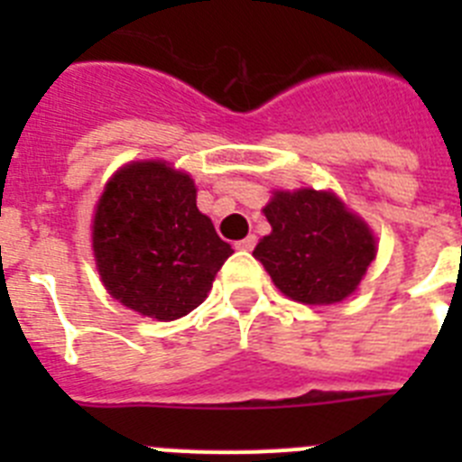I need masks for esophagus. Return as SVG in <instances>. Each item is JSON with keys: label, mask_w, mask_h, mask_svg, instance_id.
<instances>
[{"label": "esophagus", "mask_w": 462, "mask_h": 462, "mask_svg": "<svg viewBox=\"0 0 462 462\" xmlns=\"http://www.w3.org/2000/svg\"><path fill=\"white\" fill-rule=\"evenodd\" d=\"M254 247H256V236H247V238H243L236 243V250L250 252V250H254Z\"/></svg>", "instance_id": "1"}]
</instances>
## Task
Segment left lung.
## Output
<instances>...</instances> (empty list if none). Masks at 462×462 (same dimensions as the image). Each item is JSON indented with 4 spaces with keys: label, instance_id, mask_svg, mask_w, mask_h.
<instances>
[{
    "label": "left lung",
    "instance_id": "8db88e82",
    "mask_svg": "<svg viewBox=\"0 0 462 462\" xmlns=\"http://www.w3.org/2000/svg\"><path fill=\"white\" fill-rule=\"evenodd\" d=\"M263 212L273 231L252 254L300 303L345 300L377 254L368 226L328 191H277Z\"/></svg>",
    "mask_w": 462,
    "mask_h": 462
}]
</instances>
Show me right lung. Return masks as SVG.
<instances>
[{
	"label": "right lung",
	"mask_w": 462,
	"mask_h": 462,
	"mask_svg": "<svg viewBox=\"0 0 462 462\" xmlns=\"http://www.w3.org/2000/svg\"><path fill=\"white\" fill-rule=\"evenodd\" d=\"M97 268L122 305L159 321L203 303L234 254L196 208V187L162 162L117 171L101 194L92 226Z\"/></svg>",
	"instance_id": "right-lung-1"
}]
</instances>
